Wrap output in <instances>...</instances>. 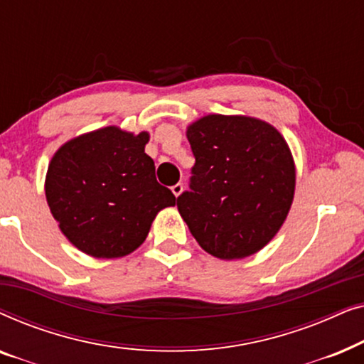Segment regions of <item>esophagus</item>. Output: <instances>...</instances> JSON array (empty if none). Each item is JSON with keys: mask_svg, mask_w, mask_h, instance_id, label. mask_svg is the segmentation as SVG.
<instances>
[{"mask_svg": "<svg viewBox=\"0 0 364 364\" xmlns=\"http://www.w3.org/2000/svg\"><path fill=\"white\" fill-rule=\"evenodd\" d=\"M172 192H173V196H176V197L181 196V193L183 192V183H176V186L172 187Z\"/></svg>", "mask_w": 364, "mask_h": 364, "instance_id": "obj_1", "label": "esophagus"}]
</instances>
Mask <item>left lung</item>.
Instances as JSON below:
<instances>
[{
    "label": "left lung",
    "instance_id": "left-lung-1",
    "mask_svg": "<svg viewBox=\"0 0 364 364\" xmlns=\"http://www.w3.org/2000/svg\"><path fill=\"white\" fill-rule=\"evenodd\" d=\"M196 164L177 208L203 250L222 260L252 255L280 230L295 192V166L270 124L202 117L187 129Z\"/></svg>",
    "mask_w": 364,
    "mask_h": 364
}]
</instances>
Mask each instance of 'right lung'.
I'll list each match as a JSON object with an SVG mask.
<instances>
[{
	"label": "right lung",
	"mask_w": 364,
	"mask_h": 364,
	"mask_svg": "<svg viewBox=\"0 0 364 364\" xmlns=\"http://www.w3.org/2000/svg\"><path fill=\"white\" fill-rule=\"evenodd\" d=\"M149 134L104 127L73 139L54 154L46 198L73 245L96 258H117L146 240L157 212L176 197L156 178L144 152Z\"/></svg>",
	"instance_id": "obj_1"
}]
</instances>
